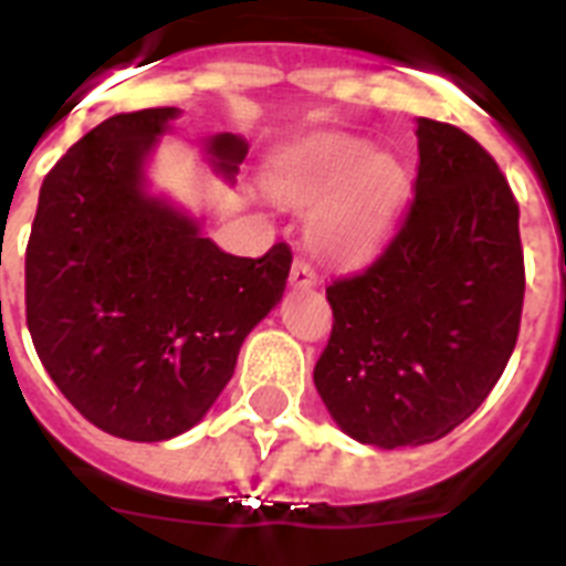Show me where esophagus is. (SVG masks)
Masks as SVG:
<instances>
[{"instance_id": "esophagus-1", "label": "esophagus", "mask_w": 566, "mask_h": 566, "mask_svg": "<svg viewBox=\"0 0 566 566\" xmlns=\"http://www.w3.org/2000/svg\"><path fill=\"white\" fill-rule=\"evenodd\" d=\"M291 284L293 287H314V284H317V273H314V266H311L305 258H296V261H293Z\"/></svg>"}]
</instances>
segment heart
Listing matches in <instances>:
<instances>
[{"instance_id": "heart-1", "label": "heart", "mask_w": 566, "mask_h": 566, "mask_svg": "<svg viewBox=\"0 0 566 566\" xmlns=\"http://www.w3.org/2000/svg\"><path fill=\"white\" fill-rule=\"evenodd\" d=\"M266 193L293 211H311V247L337 261H364L385 247L402 220L411 181L390 153L364 140L319 135L275 155Z\"/></svg>"}]
</instances>
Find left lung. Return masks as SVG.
<instances>
[{
	"label": "left lung",
	"instance_id": "8db88e82",
	"mask_svg": "<svg viewBox=\"0 0 566 566\" xmlns=\"http://www.w3.org/2000/svg\"><path fill=\"white\" fill-rule=\"evenodd\" d=\"M417 179L399 231L367 270L326 287L335 323L314 367L328 413L373 447H420L461 426L520 335V205L491 153L417 119Z\"/></svg>",
	"mask_w": 566,
	"mask_h": 566
}]
</instances>
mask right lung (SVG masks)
<instances>
[{
	"label": "right lung",
	"mask_w": 566,
	"mask_h": 566,
	"mask_svg": "<svg viewBox=\"0 0 566 566\" xmlns=\"http://www.w3.org/2000/svg\"><path fill=\"white\" fill-rule=\"evenodd\" d=\"M176 114H117L70 146L43 179L25 249V323L46 373L84 420L146 443L202 420L293 261L287 243L229 255L146 193V155ZM211 155L231 176L247 144L217 135Z\"/></svg>",
	"instance_id": "1"
}]
</instances>
